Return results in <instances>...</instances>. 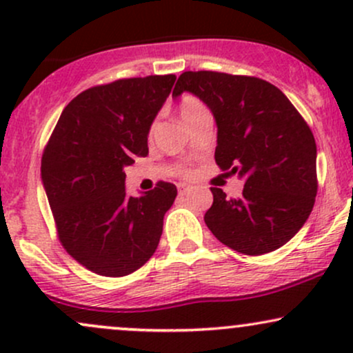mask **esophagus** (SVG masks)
Masks as SVG:
<instances>
[{
	"mask_svg": "<svg viewBox=\"0 0 353 353\" xmlns=\"http://www.w3.org/2000/svg\"><path fill=\"white\" fill-rule=\"evenodd\" d=\"M177 189H179V194H181V196H184V194H188L189 190H190V185L179 184V188H177Z\"/></svg>",
	"mask_w": 353,
	"mask_h": 353,
	"instance_id": "obj_1",
	"label": "esophagus"
}]
</instances>
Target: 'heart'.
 Here are the masks:
<instances>
[{"label": "heart", "instance_id": "obj_1", "mask_svg": "<svg viewBox=\"0 0 353 353\" xmlns=\"http://www.w3.org/2000/svg\"><path fill=\"white\" fill-rule=\"evenodd\" d=\"M205 112H208V109H205L204 103H202L201 99L194 98V96H185V98L179 103V114L185 124L190 123L192 119H196L197 116L205 114ZM181 174L182 176H189L190 171L184 168L181 169Z\"/></svg>", "mask_w": 353, "mask_h": 353}]
</instances>
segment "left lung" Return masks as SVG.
<instances>
[{
  "mask_svg": "<svg viewBox=\"0 0 353 353\" xmlns=\"http://www.w3.org/2000/svg\"><path fill=\"white\" fill-rule=\"evenodd\" d=\"M192 92L217 123L216 163L244 179L237 199L210 188L204 221L230 249L262 255L301 230L317 196V145L309 124L279 88L254 76L185 71L172 96Z\"/></svg>",
  "mask_w": 353,
  "mask_h": 353,
  "instance_id": "left-lung-1",
  "label": "left lung"
}]
</instances>
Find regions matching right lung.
<instances>
[{
	"mask_svg": "<svg viewBox=\"0 0 353 353\" xmlns=\"http://www.w3.org/2000/svg\"><path fill=\"white\" fill-rule=\"evenodd\" d=\"M176 76L117 79L64 108L44 148L41 179L61 245L104 277H124L156 252L176 185L159 181L141 197L124 189L125 165L148 156V134Z\"/></svg>",
	"mask_w": 353,
	"mask_h": 353,
	"instance_id": "add662e5",
	"label": "right lung"
}]
</instances>
